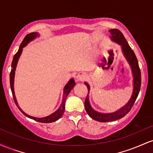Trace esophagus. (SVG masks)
Instances as JSON below:
<instances>
[{
	"instance_id": "esophagus-1",
	"label": "esophagus",
	"mask_w": 153,
	"mask_h": 153,
	"mask_svg": "<svg viewBox=\"0 0 153 153\" xmlns=\"http://www.w3.org/2000/svg\"><path fill=\"white\" fill-rule=\"evenodd\" d=\"M85 78H86V75H85V73H82V72L79 73L76 76L77 80H78V81H82V80H85Z\"/></svg>"
}]
</instances>
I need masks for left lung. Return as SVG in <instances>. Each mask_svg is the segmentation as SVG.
Returning a JSON list of instances; mask_svg holds the SVG:
<instances>
[{
    "mask_svg": "<svg viewBox=\"0 0 153 153\" xmlns=\"http://www.w3.org/2000/svg\"><path fill=\"white\" fill-rule=\"evenodd\" d=\"M109 31L111 34L112 40L117 42L122 45V51L124 52V56H125L128 62L130 64L131 70H132L133 76H134V90H133L132 96H131L129 102L127 103V105H125L121 109L112 114H101L95 111L91 108L90 103H89L88 96V94L85 100V111H86L88 114L90 116L91 118L100 122H112V121H115L122 118L124 116L127 115L130 111L131 108H132L133 105H134L135 101H136L137 98L138 96L140 87H141V72H140L137 59L134 51L131 50V47L128 45V42L126 40L125 37H124V36L119 29H111ZM85 85H87L88 91L89 92L90 87H89L88 84L86 83V82H85Z\"/></svg>",
    "mask_w": 153,
    "mask_h": 153,
    "instance_id": "8db88e82",
    "label": "left lung"
}]
</instances>
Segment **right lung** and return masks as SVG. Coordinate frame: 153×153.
<instances>
[{
  "label": "right lung",
  "mask_w": 153,
  "mask_h": 153,
  "mask_svg": "<svg viewBox=\"0 0 153 153\" xmlns=\"http://www.w3.org/2000/svg\"><path fill=\"white\" fill-rule=\"evenodd\" d=\"M37 36H38L37 33H34V32L30 33V34L26 35L25 37H24V40L22 41V44L20 45V47H19L18 52H17L16 53L14 54V57H13V60H12V63H11V71H10V89H11L12 95H13V100H14V102L16 103V105L17 107H18L19 109L21 111H22V113L26 116V117H29V118H30V119H34V120L36 121V122H39L51 123V122H55V121L58 120L59 118H61V117L62 116L63 113H64L65 103V100H66L67 96H68V95L69 94V93L71 92V91L73 88V87H74L75 85V82L73 79H71V80L68 82V84L65 85V87L64 92H63L64 93V95H63L62 102V103H61L60 106H59L58 110L56 111L54 113L48 116V117H44V118H36V117H31V116L27 115L26 114L24 113V112L18 106L17 101H16V97H15V95H14V91H13V80H14L13 78H14L16 67L17 62H18V59L19 58V57H20V54L22 52L23 47H25L29 42H30L31 40L34 39L36 38Z\"/></svg>",
  "instance_id": "1"
}]
</instances>
